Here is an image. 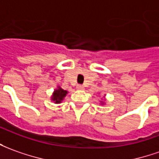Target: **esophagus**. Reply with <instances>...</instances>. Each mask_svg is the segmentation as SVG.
I'll return each instance as SVG.
<instances>
[{
  "mask_svg": "<svg viewBox=\"0 0 159 159\" xmlns=\"http://www.w3.org/2000/svg\"><path fill=\"white\" fill-rule=\"evenodd\" d=\"M76 88H77L78 90H83V89H84V86H82V85H78V86H76Z\"/></svg>",
  "mask_w": 159,
  "mask_h": 159,
  "instance_id": "34e87169",
  "label": "esophagus"
}]
</instances>
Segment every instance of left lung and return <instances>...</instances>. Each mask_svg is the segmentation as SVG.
Returning a JSON list of instances; mask_svg holds the SVG:
<instances>
[{
  "instance_id": "obj_1",
  "label": "left lung",
  "mask_w": 159,
  "mask_h": 159,
  "mask_svg": "<svg viewBox=\"0 0 159 159\" xmlns=\"http://www.w3.org/2000/svg\"><path fill=\"white\" fill-rule=\"evenodd\" d=\"M105 97H106V95H105V96L103 97L102 99L99 101V102H100V105H105V104H106V102H105V101H106V98H105Z\"/></svg>"
}]
</instances>
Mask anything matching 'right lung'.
Instances as JSON below:
<instances>
[{"label":"right lung","instance_id":"right-lung-1","mask_svg":"<svg viewBox=\"0 0 159 159\" xmlns=\"http://www.w3.org/2000/svg\"><path fill=\"white\" fill-rule=\"evenodd\" d=\"M67 93H68L67 91L62 89L61 86H57L56 88L52 92V96H51V100L55 104H61L64 100V98H65Z\"/></svg>","mask_w":159,"mask_h":159}]
</instances>
